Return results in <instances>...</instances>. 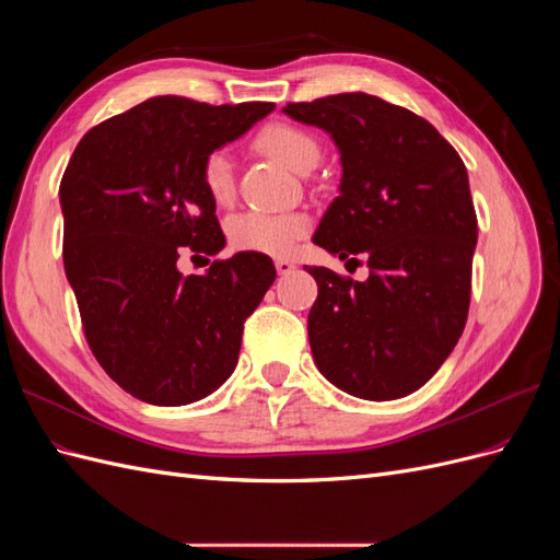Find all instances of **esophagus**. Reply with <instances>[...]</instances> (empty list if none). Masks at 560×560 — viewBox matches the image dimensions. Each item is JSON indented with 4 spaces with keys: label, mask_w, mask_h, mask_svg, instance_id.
<instances>
[{
    "label": "esophagus",
    "mask_w": 560,
    "mask_h": 560,
    "mask_svg": "<svg viewBox=\"0 0 560 560\" xmlns=\"http://www.w3.org/2000/svg\"><path fill=\"white\" fill-rule=\"evenodd\" d=\"M276 268H278L280 276H290V273H294L296 266L290 259H276Z\"/></svg>",
    "instance_id": "34e87169"
}]
</instances>
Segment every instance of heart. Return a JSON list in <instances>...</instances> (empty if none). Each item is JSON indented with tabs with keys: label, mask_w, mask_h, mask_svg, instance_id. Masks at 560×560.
<instances>
[{
	"label": "heart",
	"mask_w": 560,
	"mask_h": 560,
	"mask_svg": "<svg viewBox=\"0 0 560 560\" xmlns=\"http://www.w3.org/2000/svg\"><path fill=\"white\" fill-rule=\"evenodd\" d=\"M257 144L294 173H311L319 163L322 147L308 130L292 124H270L257 135ZM200 182L210 200L219 208L231 206L235 194L233 161L224 149L206 156ZM311 229V219L301 212H264L249 210L235 214L229 222V241L235 249L284 257Z\"/></svg>",
	"instance_id": "1"
}]
</instances>
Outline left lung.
<instances>
[{
  "instance_id": "8db88e82",
  "label": "left lung",
  "mask_w": 560,
  "mask_h": 560,
  "mask_svg": "<svg viewBox=\"0 0 560 560\" xmlns=\"http://www.w3.org/2000/svg\"><path fill=\"white\" fill-rule=\"evenodd\" d=\"M325 130L341 184L313 243L338 259L364 254L369 278L303 266L317 282L308 313L315 366L343 393L387 401L416 393L460 338L477 247L467 167L425 118L366 93L287 105Z\"/></svg>"
}]
</instances>
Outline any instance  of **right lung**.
Masks as SVG:
<instances>
[{"mask_svg":"<svg viewBox=\"0 0 560 560\" xmlns=\"http://www.w3.org/2000/svg\"><path fill=\"white\" fill-rule=\"evenodd\" d=\"M273 109L159 95L91 128L67 165L65 273L95 360L140 401H198L238 364L243 322L273 284V261L238 252L182 276L177 259L182 247L224 249L202 161Z\"/></svg>","mask_w":560,"mask_h":560,"instance_id":"1","label":"right lung"}]
</instances>
